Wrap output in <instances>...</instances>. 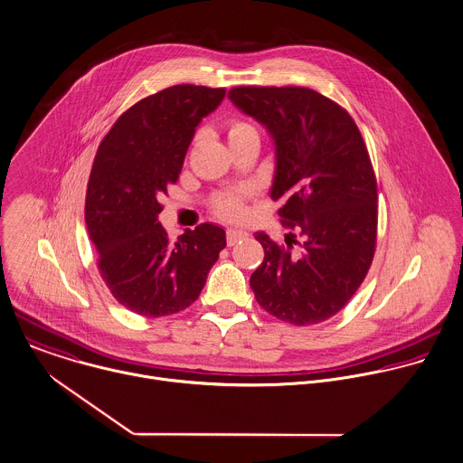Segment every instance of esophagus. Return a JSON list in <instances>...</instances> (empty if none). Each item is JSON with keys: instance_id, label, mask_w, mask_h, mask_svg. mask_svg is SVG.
Returning <instances> with one entry per match:
<instances>
[{"instance_id": "34e87169", "label": "esophagus", "mask_w": 463, "mask_h": 463, "mask_svg": "<svg viewBox=\"0 0 463 463\" xmlns=\"http://www.w3.org/2000/svg\"><path fill=\"white\" fill-rule=\"evenodd\" d=\"M249 236V232L247 231H243V229H227V243L229 245H236L238 241H241V240H245Z\"/></svg>"}]
</instances>
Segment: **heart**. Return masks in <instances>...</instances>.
I'll return each instance as SVG.
<instances>
[{
  "instance_id": "obj_1",
  "label": "heart",
  "mask_w": 463,
  "mask_h": 463,
  "mask_svg": "<svg viewBox=\"0 0 463 463\" xmlns=\"http://www.w3.org/2000/svg\"><path fill=\"white\" fill-rule=\"evenodd\" d=\"M249 129H252V128L249 124H245V122H238V120L231 122L229 124V131H227L229 140L236 138L238 135H241V133H245ZM214 211L222 218H238L243 213V196H241V193L232 191V193L218 194L214 198Z\"/></svg>"
}]
</instances>
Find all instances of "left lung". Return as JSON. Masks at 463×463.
<instances>
[{
    "label": "left lung",
    "instance_id": "left-lung-1",
    "mask_svg": "<svg viewBox=\"0 0 463 463\" xmlns=\"http://www.w3.org/2000/svg\"><path fill=\"white\" fill-rule=\"evenodd\" d=\"M229 99L269 131L270 196L303 236L299 243L290 232L296 252L256 232L265 258L250 276L254 298L285 323H323L357 292L375 252L377 184L363 135L346 109L310 88L238 86Z\"/></svg>",
    "mask_w": 463,
    "mask_h": 463
}]
</instances>
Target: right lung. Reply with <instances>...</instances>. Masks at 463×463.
Returning <instances> with one entry per match:
<instances>
[{"label":"right lung","mask_w":463,"mask_h":463,"mask_svg":"<svg viewBox=\"0 0 463 463\" xmlns=\"http://www.w3.org/2000/svg\"><path fill=\"white\" fill-rule=\"evenodd\" d=\"M223 97V88H165L122 113L97 149L84 220L100 278L138 316H171L194 303L227 245L214 223L185 229L173 243L158 222V198L178 180L196 126Z\"/></svg>","instance_id":"1"}]
</instances>
